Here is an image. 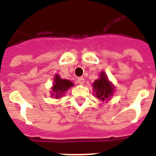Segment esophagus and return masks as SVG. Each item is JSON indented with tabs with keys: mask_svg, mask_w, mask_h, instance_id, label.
<instances>
[{
	"mask_svg": "<svg viewBox=\"0 0 156 156\" xmlns=\"http://www.w3.org/2000/svg\"><path fill=\"white\" fill-rule=\"evenodd\" d=\"M77 82L78 83V84H81V85H83V84L84 83V78H83V77L78 78V79H77Z\"/></svg>",
	"mask_w": 156,
	"mask_h": 156,
	"instance_id": "34e87169",
	"label": "esophagus"
}]
</instances>
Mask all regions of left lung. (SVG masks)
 <instances>
[{"label": "left lung", "mask_w": 156, "mask_h": 156, "mask_svg": "<svg viewBox=\"0 0 156 156\" xmlns=\"http://www.w3.org/2000/svg\"><path fill=\"white\" fill-rule=\"evenodd\" d=\"M93 92L95 96L101 101L109 100L114 93V86L109 82L107 75L104 72L100 73L98 79H97L93 83Z\"/></svg>", "instance_id": "1"}]
</instances>
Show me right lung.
Returning a JSON list of instances; mask_svg holds the SVG:
<instances>
[{
  "label": "right lung",
  "mask_w": 156,
  "mask_h": 156,
  "mask_svg": "<svg viewBox=\"0 0 156 156\" xmlns=\"http://www.w3.org/2000/svg\"><path fill=\"white\" fill-rule=\"evenodd\" d=\"M73 86V83L72 82L67 79H62L58 75L56 74L54 78V83L52 87V97L55 95V98H60L65 92Z\"/></svg>",
  "instance_id": "obj_1"
}]
</instances>
